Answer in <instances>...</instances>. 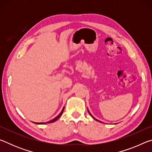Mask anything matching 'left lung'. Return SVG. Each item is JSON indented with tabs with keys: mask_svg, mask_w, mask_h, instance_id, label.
Listing matches in <instances>:
<instances>
[{
	"mask_svg": "<svg viewBox=\"0 0 152 152\" xmlns=\"http://www.w3.org/2000/svg\"><path fill=\"white\" fill-rule=\"evenodd\" d=\"M88 113H89V114L91 115V116H92V118H93V119H95V120H96V121H99V122H101V121H99V120H97V119H95V118H94V117H92V115L91 114V113H90V112H89V110H88Z\"/></svg>",
	"mask_w": 152,
	"mask_h": 152,
	"instance_id": "1",
	"label": "left lung"
}]
</instances>
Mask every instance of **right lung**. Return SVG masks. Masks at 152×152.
Here are the masks:
<instances>
[{
  "instance_id": "add662e5",
  "label": "right lung",
  "mask_w": 152,
  "mask_h": 152,
  "mask_svg": "<svg viewBox=\"0 0 152 152\" xmlns=\"http://www.w3.org/2000/svg\"><path fill=\"white\" fill-rule=\"evenodd\" d=\"M64 107L63 108V109L61 110V113H60V114H59L57 117H55L54 119H52V120H51V121H48V122H46V123H36V124H46V123H53V122H54V121H57L59 118L60 117V116L61 115H62V113H63V112H64Z\"/></svg>"
}]
</instances>
